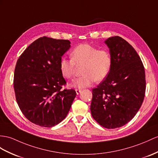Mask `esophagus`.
Returning <instances> with one entry per match:
<instances>
[{"label":"esophagus","instance_id":"obj_1","mask_svg":"<svg viewBox=\"0 0 158 158\" xmlns=\"http://www.w3.org/2000/svg\"><path fill=\"white\" fill-rule=\"evenodd\" d=\"M76 92L77 94H79L80 92H81V90H80V89H76Z\"/></svg>","mask_w":158,"mask_h":158}]
</instances>
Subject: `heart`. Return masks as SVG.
Here are the masks:
<instances>
[{
    "label": "heart",
    "mask_w": 158,
    "mask_h": 158,
    "mask_svg": "<svg viewBox=\"0 0 158 158\" xmlns=\"http://www.w3.org/2000/svg\"><path fill=\"white\" fill-rule=\"evenodd\" d=\"M71 59L61 57L60 61V70L65 78H74L76 66L84 65L82 76L74 80L72 86L85 88L97 81L105 79L110 74L113 66V57L108 50L89 44L77 45L72 51Z\"/></svg>",
    "instance_id": "b5f03b06"
}]
</instances>
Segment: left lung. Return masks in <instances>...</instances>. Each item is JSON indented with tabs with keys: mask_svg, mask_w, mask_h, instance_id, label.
<instances>
[{
	"mask_svg": "<svg viewBox=\"0 0 158 158\" xmlns=\"http://www.w3.org/2000/svg\"><path fill=\"white\" fill-rule=\"evenodd\" d=\"M113 57L110 74L93 88L90 111L98 123L106 129L125 125L135 116L145 97L143 64L137 52L122 37L105 41Z\"/></svg>",
	"mask_w": 158,
	"mask_h": 158,
	"instance_id": "obj_1",
	"label": "left lung"
}]
</instances>
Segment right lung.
Returning <instances> with one entry per match:
<instances>
[{"label":"right lung","mask_w":158,"mask_h":158,"mask_svg":"<svg viewBox=\"0 0 158 158\" xmlns=\"http://www.w3.org/2000/svg\"><path fill=\"white\" fill-rule=\"evenodd\" d=\"M70 41L48 37L37 39L19 57L13 86L16 101L33 123L52 127L66 118L76 92L62 89L66 82L60 70L61 56Z\"/></svg>","instance_id":"add662e5"}]
</instances>
